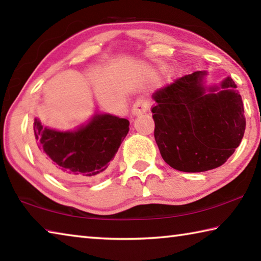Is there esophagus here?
I'll return each mask as SVG.
<instances>
[{
  "mask_svg": "<svg viewBox=\"0 0 261 261\" xmlns=\"http://www.w3.org/2000/svg\"><path fill=\"white\" fill-rule=\"evenodd\" d=\"M148 109H149V103L147 102V101L138 100V101H137V102L134 105V107H132L131 114L134 115V116H139V115L146 113Z\"/></svg>",
  "mask_w": 261,
  "mask_h": 261,
  "instance_id": "esophagus-1",
  "label": "esophagus"
}]
</instances>
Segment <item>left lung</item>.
<instances>
[{"label": "left lung", "mask_w": 261, "mask_h": 261, "mask_svg": "<svg viewBox=\"0 0 261 261\" xmlns=\"http://www.w3.org/2000/svg\"><path fill=\"white\" fill-rule=\"evenodd\" d=\"M196 71L153 93L154 138L161 156L176 170L201 173L222 166L245 131L242 96L231 77L207 85Z\"/></svg>", "instance_id": "8db88e82"}]
</instances>
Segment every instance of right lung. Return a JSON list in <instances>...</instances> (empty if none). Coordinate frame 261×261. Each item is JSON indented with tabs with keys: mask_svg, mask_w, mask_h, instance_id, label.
Returning <instances> with one entry per match:
<instances>
[{
	"mask_svg": "<svg viewBox=\"0 0 261 261\" xmlns=\"http://www.w3.org/2000/svg\"><path fill=\"white\" fill-rule=\"evenodd\" d=\"M130 122L95 110L84 124L56 130L34 118L37 154L42 165L62 179L83 183L108 173L110 161L129 132Z\"/></svg>",
	"mask_w": 261,
	"mask_h": 261,
	"instance_id": "right-lung-1",
	"label": "right lung"
}]
</instances>
